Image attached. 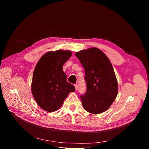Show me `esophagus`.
<instances>
[{
    "mask_svg": "<svg viewBox=\"0 0 149 149\" xmlns=\"http://www.w3.org/2000/svg\"><path fill=\"white\" fill-rule=\"evenodd\" d=\"M74 88H75V89H76V90L78 89V84H74Z\"/></svg>",
    "mask_w": 149,
    "mask_h": 149,
    "instance_id": "34e87169",
    "label": "esophagus"
}]
</instances>
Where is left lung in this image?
Listing matches in <instances>:
<instances>
[{
    "label": "left lung",
    "mask_w": 149,
    "mask_h": 149,
    "mask_svg": "<svg viewBox=\"0 0 149 149\" xmlns=\"http://www.w3.org/2000/svg\"><path fill=\"white\" fill-rule=\"evenodd\" d=\"M85 71L86 92L80 96L84 109L94 114L109 109L116 98L118 84L108 57L96 47L76 52Z\"/></svg>",
    "instance_id": "obj_1"
}]
</instances>
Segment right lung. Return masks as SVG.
Segmentation results:
<instances>
[{"instance_id":"1","label":"right lung","mask_w":149,"mask_h":149,"mask_svg":"<svg viewBox=\"0 0 149 149\" xmlns=\"http://www.w3.org/2000/svg\"><path fill=\"white\" fill-rule=\"evenodd\" d=\"M71 55L69 50L48 52L36 65L31 93L38 105L45 111L58 110L70 93L75 91L74 85L67 82L66 74L63 70V65Z\"/></svg>"}]
</instances>
